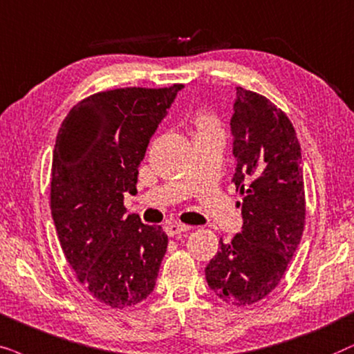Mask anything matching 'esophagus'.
<instances>
[{
    "label": "esophagus",
    "mask_w": 354,
    "mask_h": 354,
    "mask_svg": "<svg viewBox=\"0 0 354 354\" xmlns=\"http://www.w3.org/2000/svg\"><path fill=\"white\" fill-rule=\"evenodd\" d=\"M165 230H167L168 236H176V234L187 232V230H189V226L181 225V223H171V225H168Z\"/></svg>",
    "instance_id": "1"
}]
</instances>
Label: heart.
<instances>
[{
  "label": "heart",
  "mask_w": 354,
  "mask_h": 354,
  "mask_svg": "<svg viewBox=\"0 0 354 354\" xmlns=\"http://www.w3.org/2000/svg\"><path fill=\"white\" fill-rule=\"evenodd\" d=\"M194 122L197 133H207V131H220V121L210 111L201 110L196 113Z\"/></svg>",
  "instance_id": "heart-1"
}]
</instances>
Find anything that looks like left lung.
I'll list each match as a JSON object with an SVG mask.
<instances>
[{
  "instance_id": "left-lung-1",
  "label": "left lung",
  "mask_w": 354,
  "mask_h": 354,
  "mask_svg": "<svg viewBox=\"0 0 354 354\" xmlns=\"http://www.w3.org/2000/svg\"><path fill=\"white\" fill-rule=\"evenodd\" d=\"M232 116L233 183L243 197V232L223 244L205 267L221 301L256 304L280 283L304 232L306 196L295 128L275 103L236 87Z\"/></svg>"
}]
</instances>
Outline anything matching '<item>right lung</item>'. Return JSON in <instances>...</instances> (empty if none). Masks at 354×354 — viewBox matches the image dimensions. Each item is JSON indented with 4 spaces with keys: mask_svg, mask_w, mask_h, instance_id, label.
<instances>
[{
    "mask_svg": "<svg viewBox=\"0 0 354 354\" xmlns=\"http://www.w3.org/2000/svg\"><path fill=\"white\" fill-rule=\"evenodd\" d=\"M181 87L97 92L73 106L58 131L50 207L61 249L88 293L113 309L152 293L167 252L162 226L126 215L124 192H136L150 138Z\"/></svg>",
    "mask_w": 354,
    "mask_h": 354,
    "instance_id": "1",
    "label": "right lung"
}]
</instances>
